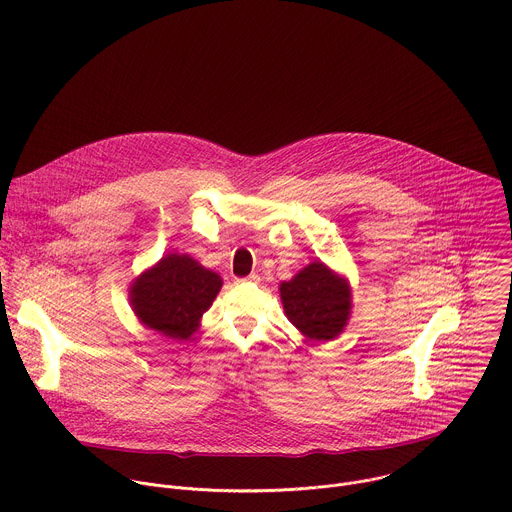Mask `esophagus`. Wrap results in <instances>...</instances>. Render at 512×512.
I'll return each mask as SVG.
<instances>
[{
    "instance_id": "34e87169",
    "label": "esophagus",
    "mask_w": 512,
    "mask_h": 512,
    "mask_svg": "<svg viewBox=\"0 0 512 512\" xmlns=\"http://www.w3.org/2000/svg\"><path fill=\"white\" fill-rule=\"evenodd\" d=\"M239 283H259V277L255 273H251L249 277H243V279H237Z\"/></svg>"
}]
</instances>
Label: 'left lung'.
<instances>
[{
  "mask_svg": "<svg viewBox=\"0 0 512 512\" xmlns=\"http://www.w3.org/2000/svg\"><path fill=\"white\" fill-rule=\"evenodd\" d=\"M279 291L287 319L305 337L331 341L347 327L351 287L325 263H309L291 281H283Z\"/></svg>",
  "mask_w": 512,
  "mask_h": 512,
  "instance_id": "obj_1",
  "label": "left lung"
}]
</instances>
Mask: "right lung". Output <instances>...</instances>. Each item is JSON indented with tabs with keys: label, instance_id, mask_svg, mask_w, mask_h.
<instances>
[{
	"label": "right lung",
	"instance_id": "obj_1",
	"mask_svg": "<svg viewBox=\"0 0 512 512\" xmlns=\"http://www.w3.org/2000/svg\"><path fill=\"white\" fill-rule=\"evenodd\" d=\"M221 285L217 273L189 255L169 253L133 281L129 303L145 327L171 339H189Z\"/></svg>",
	"mask_w": 512,
	"mask_h": 512
}]
</instances>
